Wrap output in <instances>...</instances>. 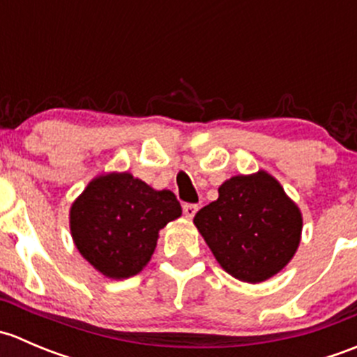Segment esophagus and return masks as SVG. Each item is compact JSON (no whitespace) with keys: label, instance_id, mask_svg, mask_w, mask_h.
<instances>
[{"label":"esophagus","instance_id":"esophagus-1","mask_svg":"<svg viewBox=\"0 0 357 357\" xmlns=\"http://www.w3.org/2000/svg\"><path fill=\"white\" fill-rule=\"evenodd\" d=\"M197 211H199V205H197V204H185V205H183V214H185L188 219H192L193 215L197 214Z\"/></svg>","mask_w":357,"mask_h":357}]
</instances>
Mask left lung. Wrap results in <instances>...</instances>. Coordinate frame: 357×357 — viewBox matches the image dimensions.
<instances>
[{
  "label": "left lung",
  "instance_id": "left-lung-1",
  "mask_svg": "<svg viewBox=\"0 0 357 357\" xmlns=\"http://www.w3.org/2000/svg\"><path fill=\"white\" fill-rule=\"evenodd\" d=\"M193 222L222 269L248 283L282 271L302 231L297 205L264 171L222 183L219 199L202 207Z\"/></svg>",
  "mask_w": 357,
  "mask_h": 357
}]
</instances>
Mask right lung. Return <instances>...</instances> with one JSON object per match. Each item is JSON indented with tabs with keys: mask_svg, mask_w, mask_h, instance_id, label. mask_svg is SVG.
Returning <instances> with one entry per match:
<instances>
[{
	"mask_svg": "<svg viewBox=\"0 0 357 357\" xmlns=\"http://www.w3.org/2000/svg\"><path fill=\"white\" fill-rule=\"evenodd\" d=\"M181 215L169 190L155 192L128 172L93 179L70 208L75 247L109 278H129L155 250L158 229Z\"/></svg>",
	"mask_w": 357,
	"mask_h": 357,
	"instance_id": "1",
	"label": "right lung"
}]
</instances>
